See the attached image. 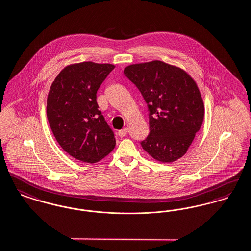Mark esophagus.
<instances>
[{"instance_id": "obj_1", "label": "esophagus", "mask_w": 251, "mask_h": 251, "mask_svg": "<svg viewBox=\"0 0 251 251\" xmlns=\"http://www.w3.org/2000/svg\"><path fill=\"white\" fill-rule=\"evenodd\" d=\"M126 134H127V128H123L122 130H120L118 132V136H119L120 138H123V137L126 136Z\"/></svg>"}]
</instances>
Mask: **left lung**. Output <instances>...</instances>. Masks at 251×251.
Segmentation results:
<instances>
[{
	"mask_svg": "<svg viewBox=\"0 0 251 251\" xmlns=\"http://www.w3.org/2000/svg\"><path fill=\"white\" fill-rule=\"evenodd\" d=\"M124 74L141 92L148 108L149 134L142 147L161 162L184 156L204 119L196 82L180 68L158 60L127 66Z\"/></svg>",
	"mask_w": 251,
	"mask_h": 251,
	"instance_id": "left-lung-1",
	"label": "left lung"
}]
</instances>
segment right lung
Listing matches in <instances>:
<instances>
[{
  "label": "right lung",
  "mask_w": 251,
  "mask_h": 251,
  "mask_svg": "<svg viewBox=\"0 0 251 251\" xmlns=\"http://www.w3.org/2000/svg\"><path fill=\"white\" fill-rule=\"evenodd\" d=\"M111 64L82 62L64 68L47 98V118L57 143L73 158L94 163L114 148V132L96 101Z\"/></svg>",
  "instance_id": "1"
}]
</instances>
